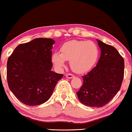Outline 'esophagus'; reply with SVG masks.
<instances>
[{
	"label": "esophagus",
	"instance_id": "obj_1",
	"mask_svg": "<svg viewBox=\"0 0 132 132\" xmlns=\"http://www.w3.org/2000/svg\"><path fill=\"white\" fill-rule=\"evenodd\" d=\"M66 77L67 78H69V79H71V78H73V77H75V76L72 74H66Z\"/></svg>",
	"mask_w": 132,
	"mask_h": 132
}]
</instances>
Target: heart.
Here are the masks:
<instances>
[{
	"label": "heart",
	"mask_w": 132,
	"mask_h": 132,
	"mask_svg": "<svg viewBox=\"0 0 132 132\" xmlns=\"http://www.w3.org/2000/svg\"><path fill=\"white\" fill-rule=\"evenodd\" d=\"M98 57V49L92 41L72 40L65 43L61 48V53L54 52L52 61L54 66L61 69L65 61H70L71 70L77 73H84L94 66Z\"/></svg>",
	"instance_id": "heart-1"
}]
</instances>
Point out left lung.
<instances>
[{
  "label": "left lung",
  "mask_w": 132,
  "mask_h": 132,
  "mask_svg": "<svg viewBox=\"0 0 132 132\" xmlns=\"http://www.w3.org/2000/svg\"><path fill=\"white\" fill-rule=\"evenodd\" d=\"M101 55L96 66L83 78V85L77 92L82 104L102 107L119 91L124 77V59L112 46L96 39Z\"/></svg>",
  "instance_id": "left-lung-1"
}]
</instances>
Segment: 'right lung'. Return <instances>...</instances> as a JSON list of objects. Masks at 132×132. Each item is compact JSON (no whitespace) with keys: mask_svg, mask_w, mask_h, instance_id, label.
Returning a JSON list of instances; mask_svg holds the SVG:
<instances>
[{"mask_svg":"<svg viewBox=\"0 0 132 132\" xmlns=\"http://www.w3.org/2000/svg\"><path fill=\"white\" fill-rule=\"evenodd\" d=\"M55 41L36 38L16 47L7 63L8 86L25 105L47 102L63 75L52 71V49Z\"/></svg>","mask_w":132,"mask_h":132,"instance_id":"obj_1","label":"right lung"}]
</instances>
